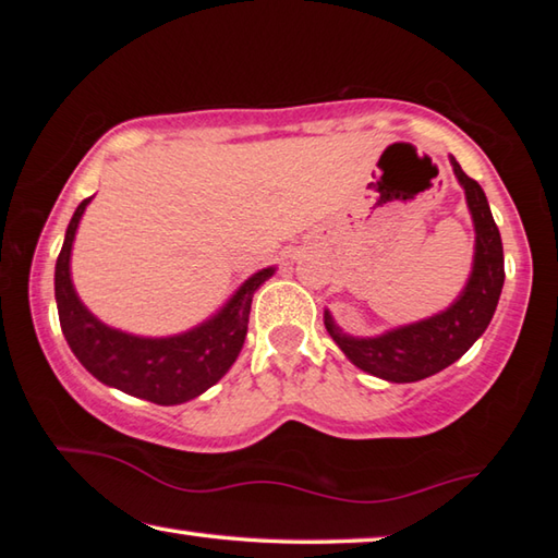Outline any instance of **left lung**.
Returning a JSON list of instances; mask_svg holds the SVG:
<instances>
[{
	"label": "left lung",
	"mask_w": 558,
	"mask_h": 558,
	"mask_svg": "<svg viewBox=\"0 0 558 558\" xmlns=\"http://www.w3.org/2000/svg\"><path fill=\"white\" fill-rule=\"evenodd\" d=\"M450 167L465 192L472 226H475V253L465 288L446 310L411 325H399L374 337H354L335 323L325 310V327L335 344L356 369L379 376L391 384L428 379L468 352L493 319L499 292L505 286V253L499 229L489 211L487 196L475 179L462 172L456 157Z\"/></svg>",
	"instance_id": "left-lung-1"
}]
</instances>
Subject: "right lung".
<instances>
[{
	"mask_svg": "<svg viewBox=\"0 0 558 558\" xmlns=\"http://www.w3.org/2000/svg\"><path fill=\"white\" fill-rule=\"evenodd\" d=\"M90 202L93 196L83 199L75 209L56 260L53 290L65 342L75 359L110 389L157 405H177L196 399L211 389L239 359L248 332L253 292L272 278L276 266L253 272L209 319L186 332L169 337L122 332L83 305L71 280L75 231Z\"/></svg>",
	"mask_w": 558,
	"mask_h": 558,
	"instance_id": "1",
	"label": "right lung"
}]
</instances>
